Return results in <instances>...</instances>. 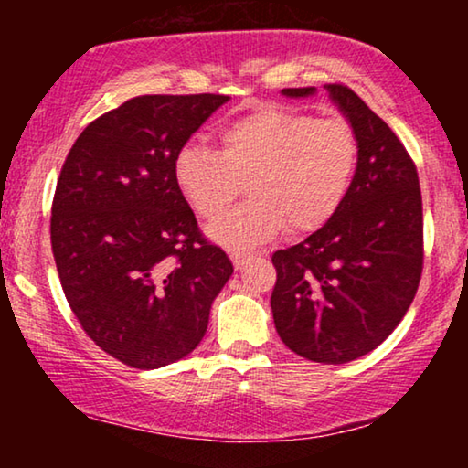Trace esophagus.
Here are the masks:
<instances>
[{
    "instance_id": "1",
    "label": "esophagus",
    "mask_w": 468,
    "mask_h": 468,
    "mask_svg": "<svg viewBox=\"0 0 468 468\" xmlns=\"http://www.w3.org/2000/svg\"><path fill=\"white\" fill-rule=\"evenodd\" d=\"M255 258L253 253H249V251H234L232 253V261H234V266L236 268H242V266H247L249 261H251Z\"/></svg>"
}]
</instances>
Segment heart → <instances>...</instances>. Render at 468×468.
Here are the masks:
<instances>
[{
  "label": "heart",
  "mask_w": 468,
  "mask_h": 468,
  "mask_svg": "<svg viewBox=\"0 0 468 468\" xmlns=\"http://www.w3.org/2000/svg\"><path fill=\"white\" fill-rule=\"evenodd\" d=\"M219 153L185 143L175 181L197 217L215 221L247 189L251 197L210 226L229 247L271 240L285 226L313 232L343 207L354 183L360 143L349 121L317 119L285 106H258L217 132Z\"/></svg>",
  "instance_id": "heart-1"
}]
</instances>
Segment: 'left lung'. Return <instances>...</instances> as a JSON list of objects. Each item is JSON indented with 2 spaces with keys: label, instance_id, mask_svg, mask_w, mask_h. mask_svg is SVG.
<instances>
[{
  "label": "left lung",
  "instance_id": "obj_1",
  "mask_svg": "<svg viewBox=\"0 0 468 468\" xmlns=\"http://www.w3.org/2000/svg\"><path fill=\"white\" fill-rule=\"evenodd\" d=\"M313 87L283 89L303 98ZM360 143L343 207L298 245L272 253L271 306L293 354L322 364L367 356L411 306L424 268L418 168L399 136L347 85H328Z\"/></svg>",
  "mask_w": 468,
  "mask_h": 468
}]
</instances>
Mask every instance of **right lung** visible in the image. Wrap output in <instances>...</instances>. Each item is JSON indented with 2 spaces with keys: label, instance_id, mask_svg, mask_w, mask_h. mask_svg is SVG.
Here are the masks:
<instances>
[{
  "label": "right lung",
  "instance_id": "1",
  "mask_svg": "<svg viewBox=\"0 0 468 468\" xmlns=\"http://www.w3.org/2000/svg\"><path fill=\"white\" fill-rule=\"evenodd\" d=\"M228 95H138L91 121L63 162L50 242L69 309L101 351L132 368L200 345L234 266L202 234L175 155Z\"/></svg>",
  "mask_w": 468,
  "mask_h": 468
}]
</instances>
